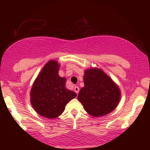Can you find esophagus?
<instances>
[{"mask_svg":"<svg viewBox=\"0 0 150 150\" xmlns=\"http://www.w3.org/2000/svg\"><path fill=\"white\" fill-rule=\"evenodd\" d=\"M74 91H75V92H76L77 94H78L79 91H80V89H79V87H77V86H75V87H74Z\"/></svg>","mask_w":150,"mask_h":150,"instance_id":"34e87169","label":"esophagus"}]
</instances>
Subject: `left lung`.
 <instances>
[{
	"mask_svg": "<svg viewBox=\"0 0 150 150\" xmlns=\"http://www.w3.org/2000/svg\"><path fill=\"white\" fill-rule=\"evenodd\" d=\"M85 86L77 99L84 108L93 117L104 116L113 111L119 104L120 90L116 82L100 68L85 70Z\"/></svg>",
	"mask_w": 150,
	"mask_h": 150,
	"instance_id": "1",
	"label": "left lung"
}]
</instances>
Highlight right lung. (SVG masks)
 Returning a JSON list of instances; mask_svg holds the SVG:
<instances>
[{
    "mask_svg": "<svg viewBox=\"0 0 150 150\" xmlns=\"http://www.w3.org/2000/svg\"><path fill=\"white\" fill-rule=\"evenodd\" d=\"M60 63L50 60L34 80L30 91V102L40 116L56 118L64 111L65 106L77 97L65 87L66 78L60 77Z\"/></svg>",
    "mask_w": 150,
    "mask_h": 150,
    "instance_id": "1",
    "label": "right lung"
}]
</instances>
